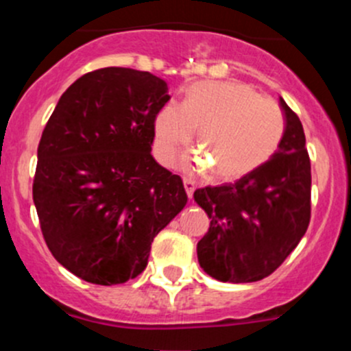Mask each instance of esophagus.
<instances>
[{"label":"esophagus","instance_id":"obj_1","mask_svg":"<svg viewBox=\"0 0 351 351\" xmlns=\"http://www.w3.org/2000/svg\"><path fill=\"white\" fill-rule=\"evenodd\" d=\"M183 186H185L186 190V195H189V198L193 197V192H195V182L190 178H183Z\"/></svg>","mask_w":351,"mask_h":351}]
</instances>
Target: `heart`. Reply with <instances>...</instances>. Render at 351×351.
Listing matches in <instances>:
<instances>
[{
	"instance_id": "1",
	"label": "heart",
	"mask_w": 351,
	"mask_h": 351,
	"mask_svg": "<svg viewBox=\"0 0 351 351\" xmlns=\"http://www.w3.org/2000/svg\"><path fill=\"white\" fill-rule=\"evenodd\" d=\"M197 130V171L210 169L217 182H236L263 166L282 143L285 119L271 98L239 81H202L186 91L185 104H168L156 119L158 154L175 161Z\"/></svg>"
}]
</instances>
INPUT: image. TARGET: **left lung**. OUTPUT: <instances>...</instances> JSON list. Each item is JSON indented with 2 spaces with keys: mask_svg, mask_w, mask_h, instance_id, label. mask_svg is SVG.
Returning a JSON list of instances; mask_svg holds the SVG:
<instances>
[{
  "mask_svg": "<svg viewBox=\"0 0 351 351\" xmlns=\"http://www.w3.org/2000/svg\"><path fill=\"white\" fill-rule=\"evenodd\" d=\"M285 132L277 153L236 183L205 186L193 198L210 219L198 263L219 282L247 284L274 274L306 234L311 161L299 117L280 97Z\"/></svg>",
  "mask_w": 351,
  "mask_h": 351,
  "instance_id": "obj_1",
  "label": "left lung"
}]
</instances>
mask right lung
I'll return each mask as SVG.
<instances>
[{"label":"right lung","mask_w":351,"mask_h":351,"mask_svg":"<svg viewBox=\"0 0 351 351\" xmlns=\"http://www.w3.org/2000/svg\"><path fill=\"white\" fill-rule=\"evenodd\" d=\"M161 77L104 67L59 98L37 149L34 204L56 260L90 284L143 274L151 243L186 205L178 175L151 154L169 100Z\"/></svg>","instance_id":"right-lung-1"}]
</instances>
